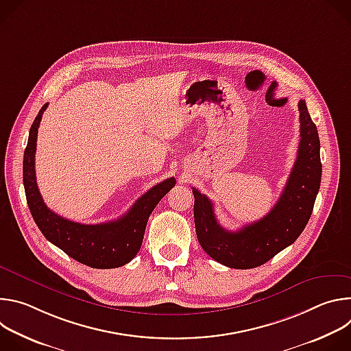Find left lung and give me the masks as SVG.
<instances>
[{
	"instance_id": "1",
	"label": "left lung",
	"mask_w": 351,
	"mask_h": 351,
	"mask_svg": "<svg viewBox=\"0 0 351 351\" xmlns=\"http://www.w3.org/2000/svg\"><path fill=\"white\" fill-rule=\"evenodd\" d=\"M47 107L48 104L41 107L30 128L23 154V186L27 206L36 225L48 241L60 247L73 260L91 268L106 269L130 263L136 256L130 241L134 219L138 213L147 211L148 208H152L149 213L154 210L157 206L155 199H157L158 203L162 197L164 184L153 187L137 199L128 214L111 222L95 225L79 223L49 210L38 190L34 169L37 133ZM198 241L211 258L221 263V257H217L219 253V236L215 230H206L198 237Z\"/></svg>"
}]
</instances>
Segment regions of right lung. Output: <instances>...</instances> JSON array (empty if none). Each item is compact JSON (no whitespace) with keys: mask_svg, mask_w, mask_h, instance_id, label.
Instances as JSON below:
<instances>
[{"mask_svg":"<svg viewBox=\"0 0 351 351\" xmlns=\"http://www.w3.org/2000/svg\"><path fill=\"white\" fill-rule=\"evenodd\" d=\"M298 112L300 143L295 162L275 207L263 219L229 232L218 223L211 199L193 187L197 237L206 230H215L219 236L217 257L229 268L263 265L300 236L313 214L322 175L321 145L304 99L298 101Z\"/></svg>","mask_w":351,"mask_h":351,"instance_id":"add662e5","label":"right lung"}]
</instances>
